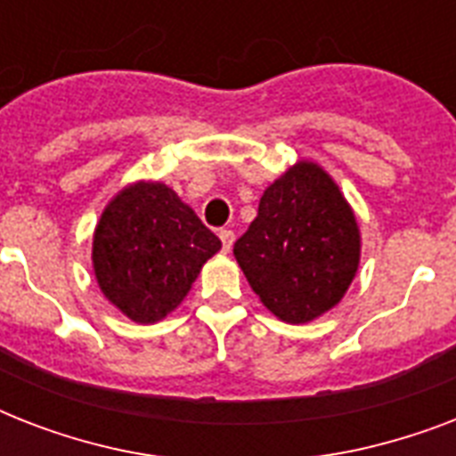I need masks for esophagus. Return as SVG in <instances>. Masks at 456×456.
Masks as SVG:
<instances>
[{
    "label": "esophagus",
    "mask_w": 456,
    "mask_h": 456,
    "mask_svg": "<svg viewBox=\"0 0 456 456\" xmlns=\"http://www.w3.org/2000/svg\"><path fill=\"white\" fill-rule=\"evenodd\" d=\"M220 241H222V248L232 250V246H234V232L232 229H220Z\"/></svg>",
    "instance_id": "obj_1"
}]
</instances>
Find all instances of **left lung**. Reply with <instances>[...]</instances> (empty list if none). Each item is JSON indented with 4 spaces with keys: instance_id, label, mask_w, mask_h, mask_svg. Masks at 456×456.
<instances>
[{
    "instance_id": "obj_1",
    "label": "left lung",
    "mask_w": 456,
    "mask_h": 456,
    "mask_svg": "<svg viewBox=\"0 0 456 456\" xmlns=\"http://www.w3.org/2000/svg\"><path fill=\"white\" fill-rule=\"evenodd\" d=\"M362 236L333 177L298 160L265 189L234 257L267 310L307 324L343 300L360 267Z\"/></svg>"
}]
</instances>
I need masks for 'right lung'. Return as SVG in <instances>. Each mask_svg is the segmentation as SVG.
<instances>
[{
  "label": "right lung",
  "instance_id": "add662e5",
  "mask_svg": "<svg viewBox=\"0 0 456 456\" xmlns=\"http://www.w3.org/2000/svg\"><path fill=\"white\" fill-rule=\"evenodd\" d=\"M220 239L163 182H132L96 222L92 267L102 293L137 324L165 319L191 291Z\"/></svg>",
  "mask_w": 456,
  "mask_h": 456
}]
</instances>
